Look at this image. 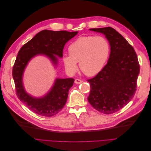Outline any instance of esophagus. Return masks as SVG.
I'll use <instances>...</instances> for the list:
<instances>
[{
	"instance_id": "obj_1",
	"label": "esophagus",
	"mask_w": 151,
	"mask_h": 151,
	"mask_svg": "<svg viewBox=\"0 0 151 151\" xmlns=\"http://www.w3.org/2000/svg\"><path fill=\"white\" fill-rule=\"evenodd\" d=\"M82 83H83V81L81 80V79H75V83L77 84H81Z\"/></svg>"
}]
</instances>
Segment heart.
Returning a JSON list of instances; mask_svg holds the SVG:
<instances>
[{"mask_svg":"<svg viewBox=\"0 0 151 151\" xmlns=\"http://www.w3.org/2000/svg\"><path fill=\"white\" fill-rule=\"evenodd\" d=\"M69 55L63 57L67 70L73 74L79 62L81 71L86 76H93L101 70L109 53L107 40L101 36H81L68 47Z\"/></svg>","mask_w":151,"mask_h":151,"instance_id":"1","label":"heart"}]
</instances>
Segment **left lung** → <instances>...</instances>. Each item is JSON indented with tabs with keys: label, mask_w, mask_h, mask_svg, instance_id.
<instances>
[{
	"label": "left lung",
	"mask_w": 151,
	"mask_h": 151,
	"mask_svg": "<svg viewBox=\"0 0 151 151\" xmlns=\"http://www.w3.org/2000/svg\"><path fill=\"white\" fill-rule=\"evenodd\" d=\"M90 30L106 36L111 52L106 65L88 80L91 86L88 99L98 111L111 114L119 111L133 98L140 65L134 48L115 29L106 27Z\"/></svg>",
	"instance_id": "left-lung-1"
}]
</instances>
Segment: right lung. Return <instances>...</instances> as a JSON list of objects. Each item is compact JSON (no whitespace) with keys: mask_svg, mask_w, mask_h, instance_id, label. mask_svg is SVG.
<instances>
[{"mask_svg":"<svg viewBox=\"0 0 151 151\" xmlns=\"http://www.w3.org/2000/svg\"><path fill=\"white\" fill-rule=\"evenodd\" d=\"M77 33V31H53L47 29L41 31L24 44L18 52L12 68L16 95L31 111L39 115L50 117L61 111L66 103L68 91L74 84V79L58 78L47 95L43 98H36L27 94L22 85V77L24 68L31 59L39 54L47 56L56 65V55L62 57L65 44Z\"/></svg>","mask_w":151,"mask_h":151,"instance_id":"1","label":"right lung"}]
</instances>
